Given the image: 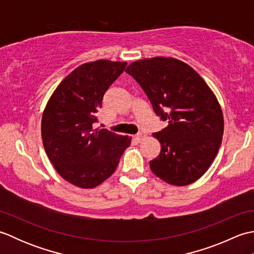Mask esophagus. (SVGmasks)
<instances>
[{
  "label": "esophagus",
  "mask_w": 254,
  "mask_h": 254,
  "mask_svg": "<svg viewBox=\"0 0 254 254\" xmlns=\"http://www.w3.org/2000/svg\"><path fill=\"white\" fill-rule=\"evenodd\" d=\"M145 136H146V134H145V133H138L137 135H135L134 137H135V139H136L137 142H141Z\"/></svg>",
  "instance_id": "obj_1"
}]
</instances>
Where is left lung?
<instances>
[{
    "label": "left lung",
    "mask_w": 254,
    "mask_h": 254,
    "mask_svg": "<svg viewBox=\"0 0 254 254\" xmlns=\"http://www.w3.org/2000/svg\"><path fill=\"white\" fill-rule=\"evenodd\" d=\"M141 85L153 109L168 126L153 136L160 143L149 167L161 180L183 187L199 179L222 144L224 117L213 90L196 71L175 58L132 62L126 69Z\"/></svg>",
    "instance_id": "1"
}]
</instances>
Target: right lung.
Masks as SVG:
<instances>
[{
	"mask_svg": "<svg viewBox=\"0 0 254 254\" xmlns=\"http://www.w3.org/2000/svg\"><path fill=\"white\" fill-rule=\"evenodd\" d=\"M127 62L97 60L69 73L42 113L41 137L48 158L64 180L91 189L109 178L131 137L93 127L102 99Z\"/></svg>",
	"mask_w": 254,
	"mask_h": 254,
	"instance_id": "right-lung-1",
	"label": "right lung"
}]
</instances>
